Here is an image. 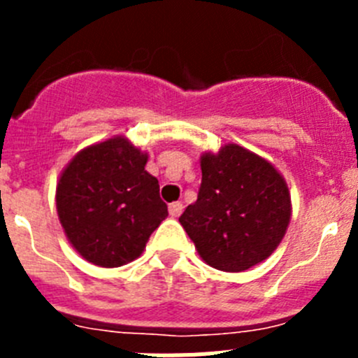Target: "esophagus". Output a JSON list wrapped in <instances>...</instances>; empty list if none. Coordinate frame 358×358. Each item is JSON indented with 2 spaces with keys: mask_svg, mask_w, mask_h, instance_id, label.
Returning <instances> with one entry per match:
<instances>
[{
  "mask_svg": "<svg viewBox=\"0 0 358 358\" xmlns=\"http://www.w3.org/2000/svg\"><path fill=\"white\" fill-rule=\"evenodd\" d=\"M169 213L170 217H179L182 213V204L181 202H172L169 206Z\"/></svg>",
  "mask_w": 358,
  "mask_h": 358,
  "instance_id": "obj_1",
  "label": "esophagus"
}]
</instances>
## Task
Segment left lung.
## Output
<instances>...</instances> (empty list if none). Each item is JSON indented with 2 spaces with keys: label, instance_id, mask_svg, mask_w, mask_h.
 I'll use <instances>...</instances> for the list:
<instances>
[{
  "label": "left lung",
  "instance_id": "left-lung-1",
  "mask_svg": "<svg viewBox=\"0 0 358 358\" xmlns=\"http://www.w3.org/2000/svg\"><path fill=\"white\" fill-rule=\"evenodd\" d=\"M197 201L179 222L210 267L242 273L267 260L292 215L285 179L262 156L236 143L201 156Z\"/></svg>",
  "mask_w": 358,
  "mask_h": 358
}]
</instances>
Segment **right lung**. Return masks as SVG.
I'll return each instance as SVG.
<instances>
[{
  "label": "right lung",
  "instance_id": "right-lung-1",
  "mask_svg": "<svg viewBox=\"0 0 358 358\" xmlns=\"http://www.w3.org/2000/svg\"><path fill=\"white\" fill-rule=\"evenodd\" d=\"M148 154L125 136L82 148L57 182V213L73 249L98 267L141 256L169 217L159 182L145 170Z\"/></svg>",
  "mask_w": 358,
  "mask_h": 358
}]
</instances>
